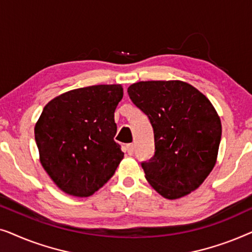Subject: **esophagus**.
<instances>
[{"mask_svg":"<svg viewBox=\"0 0 252 252\" xmlns=\"http://www.w3.org/2000/svg\"><path fill=\"white\" fill-rule=\"evenodd\" d=\"M125 150H126V153L128 154V155H133L134 154V146H133L132 143L127 144V146L125 147Z\"/></svg>","mask_w":252,"mask_h":252,"instance_id":"1","label":"esophagus"}]
</instances>
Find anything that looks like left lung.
Masks as SVG:
<instances>
[{
	"label": "left lung",
	"mask_w": 252,
	"mask_h": 252,
	"mask_svg": "<svg viewBox=\"0 0 252 252\" xmlns=\"http://www.w3.org/2000/svg\"><path fill=\"white\" fill-rule=\"evenodd\" d=\"M154 129L155 154L142 161L146 179L168 199L203 184L216 164L221 123L211 102L182 81H140L127 89Z\"/></svg>",
	"instance_id": "8db88e82"
}]
</instances>
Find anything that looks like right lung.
Here are the masks:
<instances>
[{"label": "right lung", "mask_w": 252, "mask_h": 252, "mask_svg": "<svg viewBox=\"0 0 252 252\" xmlns=\"http://www.w3.org/2000/svg\"><path fill=\"white\" fill-rule=\"evenodd\" d=\"M120 85L73 89L51 99L34 134L40 161L57 187L87 197L115 174L124 153L113 140Z\"/></svg>", "instance_id": "obj_1"}]
</instances>
